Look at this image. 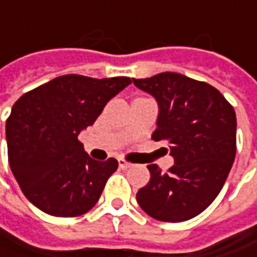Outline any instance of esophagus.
<instances>
[{"mask_svg": "<svg viewBox=\"0 0 257 257\" xmlns=\"http://www.w3.org/2000/svg\"><path fill=\"white\" fill-rule=\"evenodd\" d=\"M117 162H119V167H120L122 170H128V168H131V167L134 165L132 162L126 161V160H123V158H119V160H117Z\"/></svg>", "mask_w": 257, "mask_h": 257, "instance_id": "obj_1", "label": "esophagus"}]
</instances>
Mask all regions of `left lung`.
<instances>
[{
    "label": "left lung",
    "instance_id": "left-lung-1",
    "mask_svg": "<svg viewBox=\"0 0 257 257\" xmlns=\"http://www.w3.org/2000/svg\"><path fill=\"white\" fill-rule=\"evenodd\" d=\"M160 107L154 141H167L174 165L162 173L150 164L151 180L137 201L160 221L198 216L221 191L236 157V112L216 87L165 72L132 79Z\"/></svg>",
    "mask_w": 257,
    "mask_h": 257
}]
</instances>
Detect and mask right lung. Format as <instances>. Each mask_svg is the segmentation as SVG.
<instances>
[{
  "mask_svg": "<svg viewBox=\"0 0 257 257\" xmlns=\"http://www.w3.org/2000/svg\"><path fill=\"white\" fill-rule=\"evenodd\" d=\"M129 83L125 76L64 74L14 103L6 125L8 162L21 191L41 211L77 217L97 203L117 161L90 158L77 137Z\"/></svg>",
  "mask_w": 257,
  "mask_h": 257,
  "instance_id": "right-lung-1",
  "label": "right lung"
}]
</instances>
